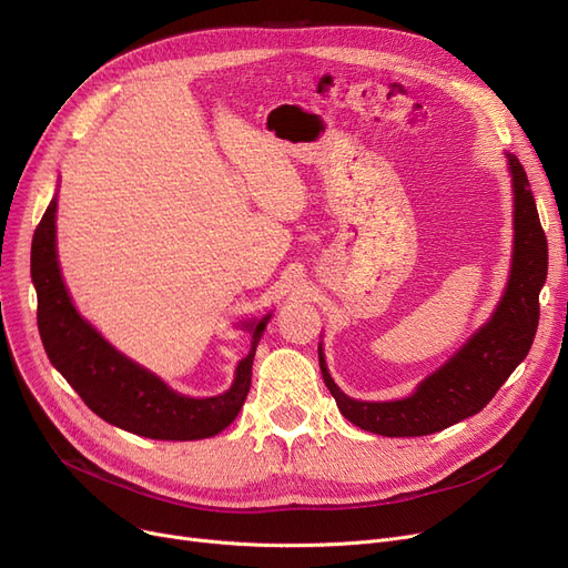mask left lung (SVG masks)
Here are the masks:
<instances>
[{"mask_svg": "<svg viewBox=\"0 0 568 568\" xmlns=\"http://www.w3.org/2000/svg\"><path fill=\"white\" fill-rule=\"evenodd\" d=\"M515 192V248L510 281L489 323L438 372H434L408 399L355 402L332 381L323 348L320 372L336 399L338 410L353 425L381 436H427L483 410L520 364L538 327V292L548 276V239L540 227L534 194L525 169L508 158Z\"/></svg>", "mask_w": 568, "mask_h": 568, "instance_id": "left-lung-1", "label": "left lung"}]
</instances>
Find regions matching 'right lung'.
Wrapping results in <instances>:
<instances>
[{"mask_svg": "<svg viewBox=\"0 0 568 568\" xmlns=\"http://www.w3.org/2000/svg\"><path fill=\"white\" fill-rule=\"evenodd\" d=\"M55 200L48 204L32 239L37 325L48 359L102 420L158 440H194L223 432L248 397L253 357L271 315L251 327V353L236 366L234 385L217 397L190 399L158 376L122 357L73 308L55 255Z\"/></svg>", "mask_w": 568, "mask_h": 568, "instance_id": "right-lung-1", "label": "right lung"}]
</instances>
